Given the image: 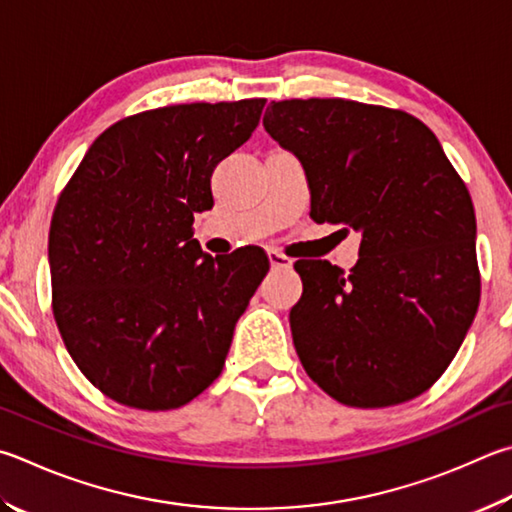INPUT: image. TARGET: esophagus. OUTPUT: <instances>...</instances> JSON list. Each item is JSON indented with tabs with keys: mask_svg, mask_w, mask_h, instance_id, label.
<instances>
[{
	"mask_svg": "<svg viewBox=\"0 0 512 512\" xmlns=\"http://www.w3.org/2000/svg\"><path fill=\"white\" fill-rule=\"evenodd\" d=\"M268 262H271L273 268H291V259H288L286 255L277 253V250H268Z\"/></svg>",
	"mask_w": 512,
	"mask_h": 512,
	"instance_id": "esophagus-1",
	"label": "esophagus"
}]
</instances>
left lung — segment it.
I'll return each mask as SVG.
<instances>
[{"label":"left lung","mask_w":512,"mask_h":512,"mask_svg":"<svg viewBox=\"0 0 512 512\" xmlns=\"http://www.w3.org/2000/svg\"><path fill=\"white\" fill-rule=\"evenodd\" d=\"M264 127L300 159L311 219L360 232L349 275L300 259L293 345L349 407L412 401L457 356L479 306L477 221L439 138L401 109L342 98L271 102Z\"/></svg>","instance_id":"1"}]
</instances>
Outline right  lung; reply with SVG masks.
<instances>
[{
  "mask_svg": "<svg viewBox=\"0 0 512 512\" xmlns=\"http://www.w3.org/2000/svg\"><path fill=\"white\" fill-rule=\"evenodd\" d=\"M264 98L192 102L102 132L53 210V315L78 369L136 410H176L212 385L268 273L264 250L210 257L194 212L210 176L259 125Z\"/></svg>",
  "mask_w": 512,
  "mask_h": 512,
  "instance_id": "add662e5",
  "label": "right lung"
}]
</instances>
